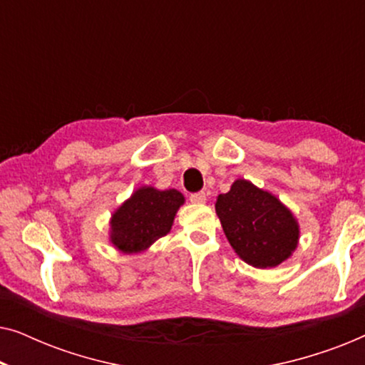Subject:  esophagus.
<instances>
[{
    "label": "esophagus",
    "instance_id": "34e87169",
    "mask_svg": "<svg viewBox=\"0 0 365 365\" xmlns=\"http://www.w3.org/2000/svg\"><path fill=\"white\" fill-rule=\"evenodd\" d=\"M191 202L192 204H204L206 202V192H196V194H191Z\"/></svg>",
    "mask_w": 365,
    "mask_h": 365
}]
</instances>
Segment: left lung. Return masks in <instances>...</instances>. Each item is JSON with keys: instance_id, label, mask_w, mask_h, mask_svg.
<instances>
[{"instance_id": "1", "label": "left lung", "mask_w": 365, "mask_h": 365, "mask_svg": "<svg viewBox=\"0 0 365 365\" xmlns=\"http://www.w3.org/2000/svg\"><path fill=\"white\" fill-rule=\"evenodd\" d=\"M216 214L234 252L252 267H277L299 246L301 227L291 209L247 179L219 194Z\"/></svg>"}]
</instances>
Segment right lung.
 <instances>
[{
	"label": "right lung",
	"instance_id": "obj_1",
	"mask_svg": "<svg viewBox=\"0 0 365 365\" xmlns=\"http://www.w3.org/2000/svg\"><path fill=\"white\" fill-rule=\"evenodd\" d=\"M184 196L178 189L141 186L114 209L109 219V242L121 254L148 251L171 231Z\"/></svg>",
	"mask_w": 365,
	"mask_h": 365
}]
</instances>
